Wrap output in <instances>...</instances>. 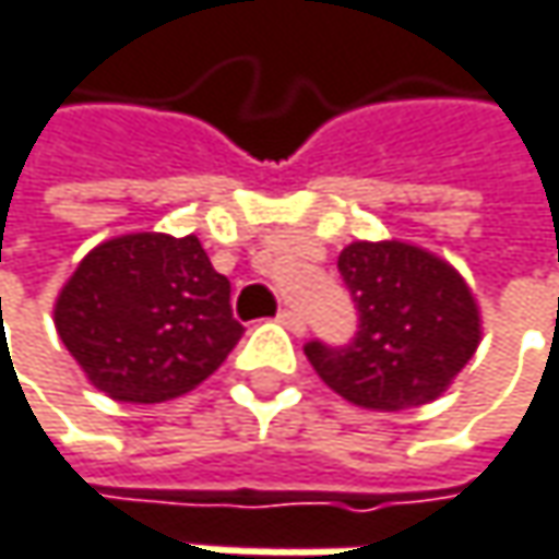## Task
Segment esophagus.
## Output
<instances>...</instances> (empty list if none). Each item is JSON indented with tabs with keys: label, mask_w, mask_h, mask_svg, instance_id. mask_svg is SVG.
I'll return each instance as SVG.
<instances>
[{
	"label": "esophagus",
	"mask_w": 559,
	"mask_h": 559,
	"mask_svg": "<svg viewBox=\"0 0 559 559\" xmlns=\"http://www.w3.org/2000/svg\"><path fill=\"white\" fill-rule=\"evenodd\" d=\"M276 318H280V321H283V324H286L293 334H306V318L296 312V309H283V312L276 314Z\"/></svg>",
	"instance_id": "obj_1"
}]
</instances>
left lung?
<instances>
[{
  "label": "left lung",
  "mask_w": 559,
  "mask_h": 559,
  "mask_svg": "<svg viewBox=\"0 0 559 559\" xmlns=\"http://www.w3.org/2000/svg\"><path fill=\"white\" fill-rule=\"evenodd\" d=\"M337 270L360 324L350 344H306L314 373L360 408L435 402L479 347V306L454 266L402 241H354Z\"/></svg>",
  "instance_id": "obj_1"
}]
</instances>
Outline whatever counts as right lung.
I'll use <instances>...</instances> for the list:
<instances>
[{
  "mask_svg": "<svg viewBox=\"0 0 559 559\" xmlns=\"http://www.w3.org/2000/svg\"><path fill=\"white\" fill-rule=\"evenodd\" d=\"M53 324L90 383L118 402H167L209 380L245 328L231 283L195 235H121L63 283Z\"/></svg>",
  "mask_w": 559,
  "mask_h": 559,
  "instance_id": "obj_1",
  "label": "right lung"
}]
</instances>
